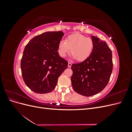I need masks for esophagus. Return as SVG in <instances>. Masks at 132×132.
I'll return each mask as SVG.
<instances>
[{
	"label": "esophagus",
	"instance_id": "34e87169",
	"mask_svg": "<svg viewBox=\"0 0 132 132\" xmlns=\"http://www.w3.org/2000/svg\"><path fill=\"white\" fill-rule=\"evenodd\" d=\"M71 65H72V64H71L70 62H68V67L69 68H70L71 67Z\"/></svg>",
	"mask_w": 132,
	"mask_h": 132
}]
</instances>
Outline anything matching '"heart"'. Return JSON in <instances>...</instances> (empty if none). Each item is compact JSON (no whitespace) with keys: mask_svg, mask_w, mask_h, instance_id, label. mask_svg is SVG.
I'll return each mask as SVG.
<instances>
[{"mask_svg":"<svg viewBox=\"0 0 132 132\" xmlns=\"http://www.w3.org/2000/svg\"><path fill=\"white\" fill-rule=\"evenodd\" d=\"M94 43L93 39L80 34H74L68 36L65 41L59 42L58 52L61 57H65L68 54H72V58L79 62L84 61L93 53Z\"/></svg>","mask_w":132,"mask_h":132,"instance_id":"1","label":"heart"}]
</instances>
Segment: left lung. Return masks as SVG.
Masks as SVG:
<instances>
[{
    "mask_svg": "<svg viewBox=\"0 0 132 132\" xmlns=\"http://www.w3.org/2000/svg\"><path fill=\"white\" fill-rule=\"evenodd\" d=\"M93 53L85 61L73 64L71 77L74 90L85 96L99 93L107 85L113 70L112 51L104 41L93 36Z\"/></svg>",
    "mask_w": 132,
    "mask_h": 132,
    "instance_id": "obj_1",
    "label": "left lung"
}]
</instances>
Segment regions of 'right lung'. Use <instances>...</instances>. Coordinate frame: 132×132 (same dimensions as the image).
<instances>
[{
    "label": "right lung",
    "instance_id": "1",
    "mask_svg": "<svg viewBox=\"0 0 132 132\" xmlns=\"http://www.w3.org/2000/svg\"><path fill=\"white\" fill-rule=\"evenodd\" d=\"M64 34L46 32L34 37L23 51L21 69L23 81L38 94L52 91L58 79L68 68V62L59 56L58 46Z\"/></svg>",
    "mask_w": 132,
    "mask_h": 132
}]
</instances>
